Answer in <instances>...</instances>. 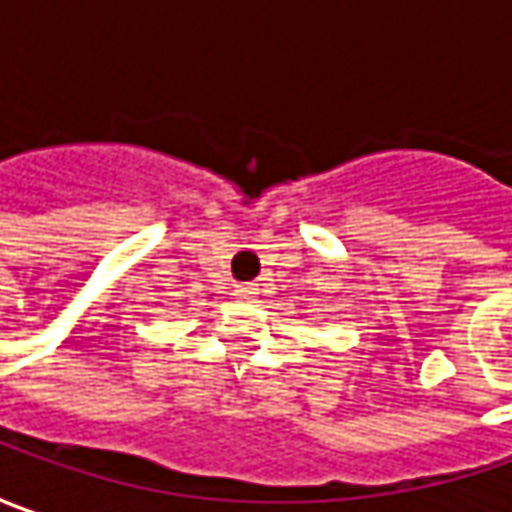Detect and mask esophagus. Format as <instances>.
Here are the masks:
<instances>
[{
	"label": "esophagus",
	"instance_id": "esophagus-1",
	"mask_svg": "<svg viewBox=\"0 0 512 512\" xmlns=\"http://www.w3.org/2000/svg\"><path fill=\"white\" fill-rule=\"evenodd\" d=\"M238 294H240V297H246V300H252V297H257V286H255V283L238 286Z\"/></svg>",
	"mask_w": 512,
	"mask_h": 512
}]
</instances>
